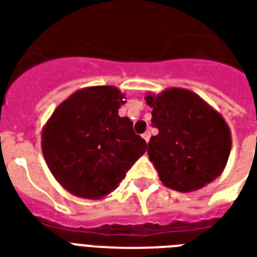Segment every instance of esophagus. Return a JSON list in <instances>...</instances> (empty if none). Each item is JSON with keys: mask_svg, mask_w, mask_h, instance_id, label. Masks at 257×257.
<instances>
[{"mask_svg": "<svg viewBox=\"0 0 257 257\" xmlns=\"http://www.w3.org/2000/svg\"><path fill=\"white\" fill-rule=\"evenodd\" d=\"M143 139L146 140V143H148V142H150V139H151V134H150V132L143 134Z\"/></svg>", "mask_w": 257, "mask_h": 257, "instance_id": "esophagus-1", "label": "esophagus"}]
</instances>
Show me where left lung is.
I'll return each instance as SVG.
<instances>
[{"mask_svg":"<svg viewBox=\"0 0 257 257\" xmlns=\"http://www.w3.org/2000/svg\"><path fill=\"white\" fill-rule=\"evenodd\" d=\"M153 107L151 122L159 134L148 142L150 161L170 189L193 192L225 170L231 150L229 125L206 100L172 87L144 98Z\"/></svg>","mask_w":257,"mask_h":257,"instance_id":"left-lung-1","label":"left lung"}]
</instances>
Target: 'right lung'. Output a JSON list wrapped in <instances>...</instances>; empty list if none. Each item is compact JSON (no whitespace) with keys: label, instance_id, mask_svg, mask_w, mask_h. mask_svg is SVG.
I'll list each match as a JSON object with an SVG mask.
<instances>
[{"label":"right lung","instance_id":"right-lung-1","mask_svg":"<svg viewBox=\"0 0 257 257\" xmlns=\"http://www.w3.org/2000/svg\"><path fill=\"white\" fill-rule=\"evenodd\" d=\"M125 95L113 85L85 87L57 106L42 129V153L64 189L99 200L119 187L146 153L134 122L119 117Z\"/></svg>","mask_w":257,"mask_h":257}]
</instances>
